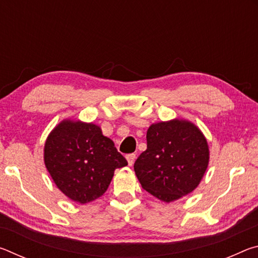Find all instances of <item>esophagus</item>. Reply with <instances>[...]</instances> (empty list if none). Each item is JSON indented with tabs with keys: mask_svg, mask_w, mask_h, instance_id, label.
I'll return each instance as SVG.
<instances>
[{
	"mask_svg": "<svg viewBox=\"0 0 258 258\" xmlns=\"http://www.w3.org/2000/svg\"><path fill=\"white\" fill-rule=\"evenodd\" d=\"M126 159L128 161V165L132 166L134 164V160H135V154H130L126 156Z\"/></svg>",
	"mask_w": 258,
	"mask_h": 258,
	"instance_id": "obj_1",
	"label": "esophagus"
}]
</instances>
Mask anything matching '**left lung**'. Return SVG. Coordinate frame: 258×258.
<instances>
[{"label": "left lung", "mask_w": 258, "mask_h": 258, "mask_svg": "<svg viewBox=\"0 0 258 258\" xmlns=\"http://www.w3.org/2000/svg\"><path fill=\"white\" fill-rule=\"evenodd\" d=\"M209 161L206 139L187 120L152 124L147 132V150L134 163L143 189L161 202L171 203L194 191Z\"/></svg>", "instance_id": "obj_1"}]
</instances>
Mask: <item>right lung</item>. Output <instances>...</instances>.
<instances>
[{"instance_id":"1","label":"right lung","mask_w":258,"mask_h":258,"mask_svg":"<svg viewBox=\"0 0 258 258\" xmlns=\"http://www.w3.org/2000/svg\"><path fill=\"white\" fill-rule=\"evenodd\" d=\"M44 163L59 190L80 204L101 197L115 169L127 165L98 125L69 119L56 125L47 137Z\"/></svg>"}]
</instances>
